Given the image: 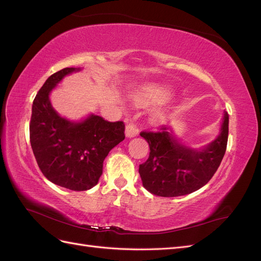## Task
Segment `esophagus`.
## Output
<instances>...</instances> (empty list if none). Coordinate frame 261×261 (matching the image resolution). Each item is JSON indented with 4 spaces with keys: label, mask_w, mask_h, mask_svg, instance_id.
Instances as JSON below:
<instances>
[{
    "label": "esophagus",
    "mask_w": 261,
    "mask_h": 261,
    "mask_svg": "<svg viewBox=\"0 0 261 261\" xmlns=\"http://www.w3.org/2000/svg\"><path fill=\"white\" fill-rule=\"evenodd\" d=\"M137 134H138V128L136 127L135 124L128 123L127 125H126V128H125L126 137H128V138L135 137V136H137Z\"/></svg>",
    "instance_id": "1"
}]
</instances>
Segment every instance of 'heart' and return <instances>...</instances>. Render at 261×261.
I'll list each match as a JSON object with an SVG mask.
<instances>
[{
  "instance_id": "1",
  "label": "heart",
  "mask_w": 261,
  "mask_h": 261,
  "mask_svg": "<svg viewBox=\"0 0 261 261\" xmlns=\"http://www.w3.org/2000/svg\"><path fill=\"white\" fill-rule=\"evenodd\" d=\"M167 99V93L154 87H147L134 96V100L140 105H149L153 102H161Z\"/></svg>"
}]
</instances>
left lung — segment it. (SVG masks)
<instances>
[{
	"mask_svg": "<svg viewBox=\"0 0 261 261\" xmlns=\"http://www.w3.org/2000/svg\"><path fill=\"white\" fill-rule=\"evenodd\" d=\"M149 144L148 160L139 165L143 185L153 195L177 197L206 185L222 161L228 136V114L224 111L218 137L199 149L181 144L168 126L159 132H141Z\"/></svg>",
	"mask_w": 261,
	"mask_h": 261,
	"instance_id": "8db88e82",
	"label": "left lung"
}]
</instances>
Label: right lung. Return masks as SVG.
<instances>
[{
  "instance_id": "1",
  "label": "right lung",
  "mask_w": 261,
  "mask_h": 261,
  "mask_svg": "<svg viewBox=\"0 0 261 261\" xmlns=\"http://www.w3.org/2000/svg\"><path fill=\"white\" fill-rule=\"evenodd\" d=\"M81 68L66 67L51 75L38 91L29 125L30 144L39 169L55 185L87 191L97 185L106 156L125 138L123 122L89 115L82 122L62 117L49 94L66 75Z\"/></svg>"
}]
</instances>
